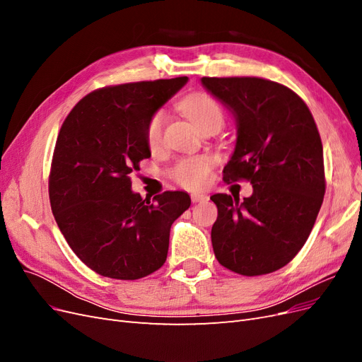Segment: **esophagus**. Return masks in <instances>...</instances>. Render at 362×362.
<instances>
[{
    "instance_id": "esophagus-1",
    "label": "esophagus",
    "mask_w": 362,
    "mask_h": 362,
    "mask_svg": "<svg viewBox=\"0 0 362 362\" xmlns=\"http://www.w3.org/2000/svg\"><path fill=\"white\" fill-rule=\"evenodd\" d=\"M192 201H193L194 204L205 202V201H208V196L204 194V193H193V194H192Z\"/></svg>"
}]
</instances>
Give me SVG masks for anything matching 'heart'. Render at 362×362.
<instances>
[{
    "instance_id": "obj_1",
    "label": "heart",
    "mask_w": 362,
    "mask_h": 362,
    "mask_svg": "<svg viewBox=\"0 0 362 362\" xmlns=\"http://www.w3.org/2000/svg\"><path fill=\"white\" fill-rule=\"evenodd\" d=\"M181 108L201 129L210 124H223V110L218 103L206 93H192L181 101ZM164 120L166 116L160 110L152 115L146 125V144L152 151L163 145ZM213 168V160L206 156L182 158L172 169V177L187 189H199L206 184Z\"/></svg>"
}]
</instances>
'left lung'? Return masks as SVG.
<instances>
[{
    "instance_id": "obj_1",
    "label": "left lung",
    "mask_w": 362,
    "mask_h": 362,
    "mask_svg": "<svg viewBox=\"0 0 362 362\" xmlns=\"http://www.w3.org/2000/svg\"><path fill=\"white\" fill-rule=\"evenodd\" d=\"M201 81L237 124L223 180H247L254 187L243 201L211 196L214 255L240 275H266L296 257L320 211L326 184L319 129L302 98L279 83L257 76Z\"/></svg>"
}]
</instances>
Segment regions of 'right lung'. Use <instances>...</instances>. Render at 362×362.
I'll return each instance as SVG.
<instances>
[{"mask_svg":"<svg viewBox=\"0 0 362 362\" xmlns=\"http://www.w3.org/2000/svg\"><path fill=\"white\" fill-rule=\"evenodd\" d=\"M187 76L103 87L60 128L49 173L51 210L68 245L98 275L133 281L158 270L170 226L192 201L185 192L144 199L129 175L151 157L146 125Z\"/></svg>","mask_w":362,"mask_h":362,"instance_id":"right-lung-1","label":"right lung"}]
</instances>
